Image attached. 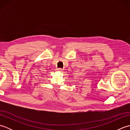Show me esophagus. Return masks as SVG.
<instances>
[{"label": "esophagus", "instance_id": "obj_1", "mask_svg": "<svg viewBox=\"0 0 130 130\" xmlns=\"http://www.w3.org/2000/svg\"><path fill=\"white\" fill-rule=\"evenodd\" d=\"M57 70L58 71H62V70H63V69H61V68H58Z\"/></svg>", "mask_w": 130, "mask_h": 130}]
</instances>
